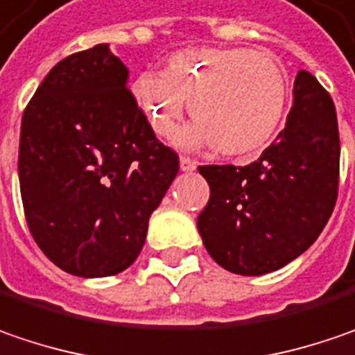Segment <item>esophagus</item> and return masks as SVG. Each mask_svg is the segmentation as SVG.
<instances>
[{"label":"esophagus","mask_w":355,"mask_h":355,"mask_svg":"<svg viewBox=\"0 0 355 355\" xmlns=\"http://www.w3.org/2000/svg\"><path fill=\"white\" fill-rule=\"evenodd\" d=\"M180 168H182V171H193V169L198 168V162L187 157V155H182L180 157Z\"/></svg>","instance_id":"1"}]
</instances>
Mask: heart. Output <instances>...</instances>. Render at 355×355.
I'll list each match as a JSON object with an SVG mask.
<instances>
[{
	"instance_id": "b5f03b06",
	"label": "heart",
	"mask_w": 355,
	"mask_h": 355,
	"mask_svg": "<svg viewBox=\"0 0 355 355\" xmlns=\"http://www.w3.org/2000/svg\"><path fill=\"white\" fill-rule=\"evenodd\" d=\"M133 99L155 135L171 139L189 101L196 121L189 146H216L227 157H254L279 132L288 78L272 55L250 47H187L173 51L162 73L144 71Z\"/></svg>"
}]
</instances>
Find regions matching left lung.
<instances>
[{
  "mask_svg": "<svg viewBox=\"0 0 355 355\" xmlns=\"http://www.w3.org/2000/svg\"><path fill=\"white\" fill-rule=\"evenodd\" d=\"M198 169L209 184V202L198 216L207 254L232 274L275 272L318 239L338 200L334 101L300 71L286 128L254 164Z\"/></svg>",
  "mask_w": 355,
  "mask_h": 355,
  "instance_id": "obj_1",
  "label": "left lung"
}]
</instances>
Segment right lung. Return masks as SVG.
Instances as JSON below:
<instances>
[{"label": "right lung", "mask_w": 355, "mask_h": 355, "mask_svg": "<svg viewBox=\"0 0 355 355\" xmlns=\"http://www.w3.org/2000/svg\"><path fill=\"white\" fill-rule=\"evenodd\" d=\"M178 169L107 44L53 65L24 112L17 171L27 225L67 274L130 268Z\"/></svg>", "instance_id": "obj_1"}]
</instances>
